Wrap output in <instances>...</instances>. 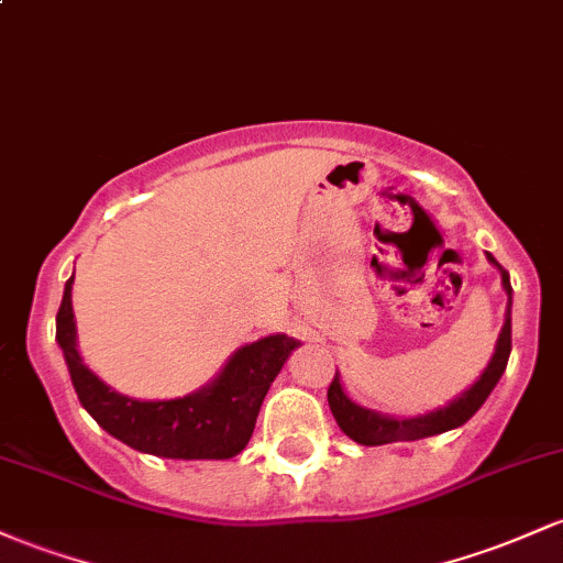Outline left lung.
Instances as JSON below:
<instances>
[{
  "label": "left lung",
  "instance_id": "1",
  "mask_svg": "<svg viewBox=\"0 0 563 563\" xmlns=\"http://www.w3.org/2000/svg\"><path fill=\"white\" fill-rule=\"evenodd\" d=\"M499 272H503L505 291L510 296L512 288L508 280V272L503 267H499ZM510 347H512V339H510V310H508V318H505V325L497 339V350H494L492 363L486 366V372L481 374V379L475 382L471 390L462 393L454 404H449L446 409H438L432 413H424V417H413V419L382 417V413L366 411L361 409V406H355L347 395H344L342 385H339V372H336L329 385V406L333 411V419H336L339 428L347 432L352 441L361 443V446H382V443H395V441H419V438H430V435H438V432L460 428V424H465L467 419L484 406V400L489 398L494 385H497L499 376L505 372V366H508Z\"/></svg>",
  "mask_w": 563,
  "mask_h": 563
}]
</instances>
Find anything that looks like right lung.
Here are the masks:
<instances>
[{
  "label": "right lung",
  "instance_id": "right-lung-1",
  "mask_svg": "<svg viewBox=\"0 0 563 563\" xmlns=\"http://www.w3.org/2000/svg\"><path fill=\"white\" fill-rule=\"evenodd\" d=\"M69 277L55 318V339L64 350L79 404L101 424L139 452L168 460H230L251 441L258 409L283 363L296 347L294 339L267 336L232 355L219 379L206 390L176 400H133L103 385L77 352Z\"/></svg>",
  "mask_w": 563,
  "mask_h": 563
}]
</instances>
